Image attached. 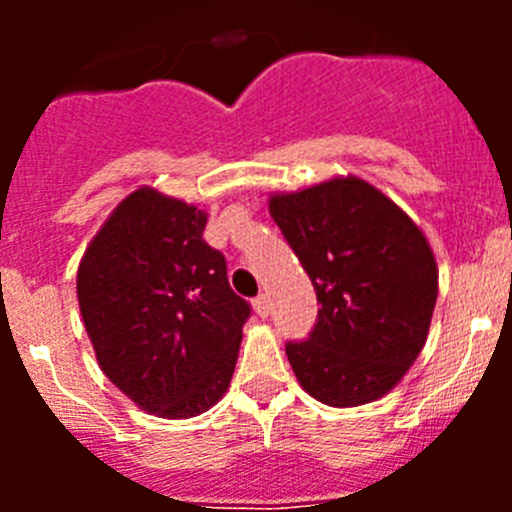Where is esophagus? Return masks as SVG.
I'll return each mask as SVG.
<instances>
[{"mask_svg":"<svg viewBox=\"0 0 512 512\" xmlns=\"http://www.w3.org/2000/svg\"><path fill=\"white\" fill-rule=\"evenodd\" d=\"M253 310H256V315H261V318H266V315H269V312H271L269 297H266V295L256 297V300H253Z\"/></svg>","mask_w":512,"mask_h":512,"instance_id":"34e87169","label":"esophagus"}]
</instances>
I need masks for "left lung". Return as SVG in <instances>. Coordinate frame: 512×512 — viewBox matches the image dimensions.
<instances>
[{
    "label": "left lung",
    "instance_id": "obj_1",
    "mask_svg": "<svg viewBox=\"0 0 512 512\" xmlns=\"http://www.w3.org/2000/svg\"><path fill=\"white\" fill-rule=\"evenodd\" d=\"M274 223L307 271L320 310L287 359L302 390L330 408H356L405 377L423 351L438 266L423 230L359 176L271 194Z\"/></svg>",
    "mask_w": 512,
    "mask_h": 512
}]
</instances>
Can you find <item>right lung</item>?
Masks as SVG:
<instances>
[{"label": "right lung", "mask_w": 512, "mask_h": 512, "mask_svg": "<svg viewBox=\"0 0 512 512\" xmlns=\"http://www.w3.org/2000/svg\"><path fill=\"white\" fill-rule=\"evenodd\" d=\"M205 225L200 207L140 187L104 220L76 274L99 369L158 418H194L228 392L251 315Z\"/></svg>", "instance_id": "obj_1"}]
</instances>
